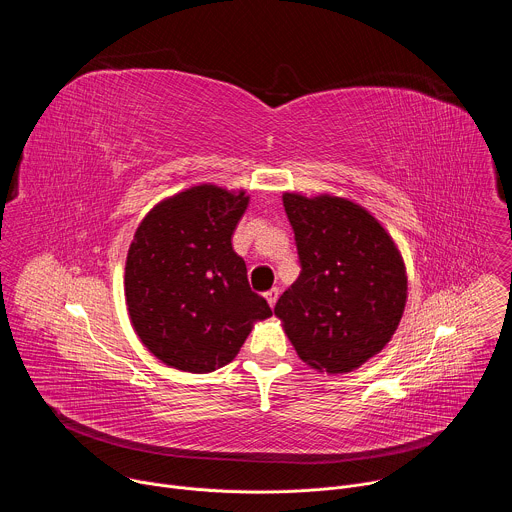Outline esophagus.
Returning a JSON list of instances; mask_svg holds the SVG:
<instances>
[{"instance_id":"1","label":"esophagus","mask_w":512,"mask_h":512,"mask_svg":"<svg viewBox=\"0 0 512 512\" xmlns=\"http://www.w3.org/2000/svg\"><path fill=\"white\" fill-rule=\"evenodd\" d=\"M277 298H279V289L277 287H271L269 291H265V300H267L269 308H273L277 304Z\"/></svg>"}]
</instances>
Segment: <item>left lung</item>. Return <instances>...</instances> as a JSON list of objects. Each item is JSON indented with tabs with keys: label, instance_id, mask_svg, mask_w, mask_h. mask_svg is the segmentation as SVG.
<instances>
[{
	"label": "left lung",
	"instance_id": "left-lung-1",
	"mask_svg": "<svg viewBox=\"0 0 512 512\" xmlns=\"http://www.w3.org/2000/svg\"><path fill=\"white\" fill-rule=\"evenodd\" d=\"M302 273L273 312L298 356L344 375L379 354L407 304V269L387 229L358 202L283 192Z\"/></svg>",
	"mask_w": 512,
	"mask_h": 512
}]
</instances>
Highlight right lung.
Here are the masks:
<instances>
[{
    "label": "right lung",
    "instance_id": "1",
    "mask_svg": "<svg viewBox=\"0 0 512 512\" xmlns=\"http://www.w3.org/2000/svg\"><path fill=\"white\" fill-rule=\"evenodd\" d=\"M247 206L245 190L190 186L160 200L133 235L127 314L141 344L172 369L200 375L225 367L271 316L231 243Z\"/></svg>",
    "mask_w": 512,
    "mask_h": 512
}]
</instances>
